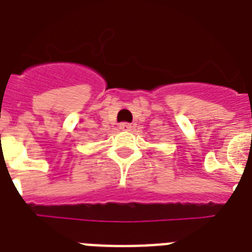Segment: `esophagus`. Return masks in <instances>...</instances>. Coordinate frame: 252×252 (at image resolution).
Returning a JSON list of instances; mask_svg holds the SVG:
<instances>
[{
  "label": "esophagus",
  "instance_id": "esophagus-1",
  "mask_svg": "<svg viewBox=\"0 0 252 252\" xmlns=\"http://www.w3.org/2000/svg\"><path fill=\"white\" fill-rule=\"evenodd\" d=\"M119 128L122 130H130L132 129V126H130L129 123H122V124L119 126Z\"/></svg>",
  "mask_w": 252,
  "mask_h": 252
}]
</instances>
